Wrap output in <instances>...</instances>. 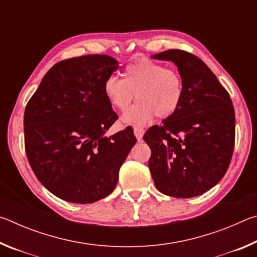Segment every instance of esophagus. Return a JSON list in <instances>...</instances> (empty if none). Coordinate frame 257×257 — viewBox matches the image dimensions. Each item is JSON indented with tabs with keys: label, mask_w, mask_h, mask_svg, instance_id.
<instances>
[{
	"label": "esophagus",
	"mask_w": 257,
	"mask_h": 257,
	"mask_svg": "<svg viewBox=\"0 0 257 257\" xmlns=\"http://www.w3.org/2000/svg\"><path fill=\"white\" fill-rule=\"evenodd\" d=\"M144 133H145V130L143 129L142 127H135L134 128V134H135V136H136L138 141H141V139L143 138V136H144Z\"/></svg>",
	"instance_id": "esophagus-1"
}]
</instances>
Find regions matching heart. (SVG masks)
I'll return each instance as SVG.
<instances>
[{
  "instance_id": "b5f03b06",
  "label": "heart",
  "mask_w": 257,
  "mask_h": 257,
  "mask_svg": "<svg viewBox=\"0 0 257 257\" xmlns=\"http://www.w3.org/2000/svg\"><path fill=\"white\" fill-rule=\"evenodd\" d=\"M103 92L111 105L123 112L134 101L138 102L124 113V124L142 125L154 118L168 119L178 111L184 98V80L175 69L143 58L125 67L123 79L107 77Z\"/></svg>"
}]
</instances>
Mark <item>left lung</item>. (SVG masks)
Returning a JSON list of instances; mask_svg holds the SVG:
<instances>
[{"mask_svg": "<svg viewBox=\"0 0 257 257\" xmlns=\"http://www.w3.org/2000/svg\"><path fill=\"white\" fill-rule=\"evenodd\" d=\"M152 58L172 61L184 80L178 111L144 135L152 151V178L168 196H198L222 179L231 161L236 122L231 98L196 55L168 50Z\"/></svg>", "mask_w": 257, "mask_h": 257, "instance_id": "left-lung-1", "label": "left lung"}]
</instances>
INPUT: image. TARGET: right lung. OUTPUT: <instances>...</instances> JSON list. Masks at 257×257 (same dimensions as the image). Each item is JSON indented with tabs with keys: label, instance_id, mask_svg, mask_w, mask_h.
Returning <instances> with one entry per match:
<instances>
[{
	"label": "right lung",
	"instance_id": "add662e5",
	"mask_svg": "<svg viewBox=\"0 0 257 257\" xmlns=\"http://www.w3.org/2000/svg\"><path fill=\"white\" fill-rule=\"evenodd\" d=\"M119 64L108 55L60 61L43 78L25 110V149L41 184L67 202L89 204L110 195L137 139L124 129L103 92Z\"/></svg>",
	"mask_w": 257,
	"mask_h": 257
}]
</instances>
